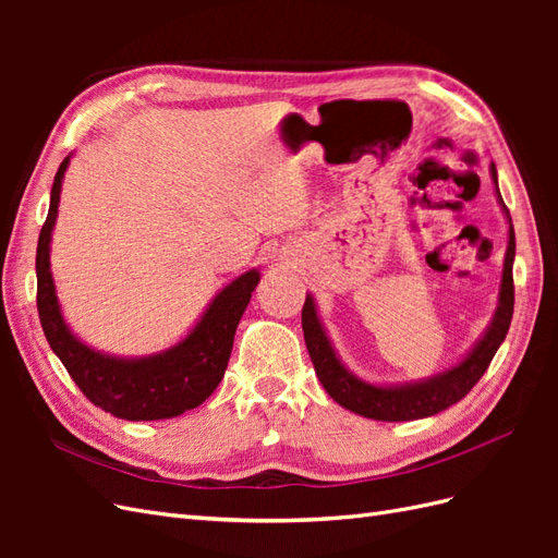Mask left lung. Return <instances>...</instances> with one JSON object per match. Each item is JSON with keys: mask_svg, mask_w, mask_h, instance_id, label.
<instances>
[{"mask_svg": "<svg viewBox=\"0 0 558 558\" xmlns=\"http://www.w3.org/2000/svg\"><path fill=\"white\" fill-rule=\"evenodd\" d=\"M492 177L498 189L496 165H492ZM502 209L508 214L510 221V242L508 251H505L498 310L494 314L492 326H488L486 335L475 344V349H472L459 365H453L442 375L404 386H375L359 379L356 375H351L342 365V361L337 359L328 335L318 320L314 300L312 295H307L305 307H302V332H305V344L314 363L316 377L337 404L375 421H412L442 412L470 393V388L482 379L488 363L494 361L498 347L502 344L505 335L510 330V320L514 312V228L508 207L502 205Z\"/></svg>", "mask_w": 558, "mask_h": 558, "instance_id": "left-lung-1", "label": "left lung"}]
</instances>
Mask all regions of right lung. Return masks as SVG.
<instances>
[{
  "label": "right lung",
  "mask_w": 558,
  "mask_h": 558,
  "mask_svg": "<svg viewBox=\"0 0 558 558\" xmlns=\"http://www.w3.org/2000/svg\"><path fill=\"white\" fill-rule=\"evenodd\" d=\"M66 165L70 156L58 167L48 216L37 244V310L50 349L56 351L81 393L118 418H172L197 408L216 391L226 375L234 330L260 275L256 269H248L228 283L202 314L191 335L156 356L116 359L86 347L66 328L50 275V232L58 218Z\"/></svg>",
  "instance_id": "obj_1"
}]
</instances>
